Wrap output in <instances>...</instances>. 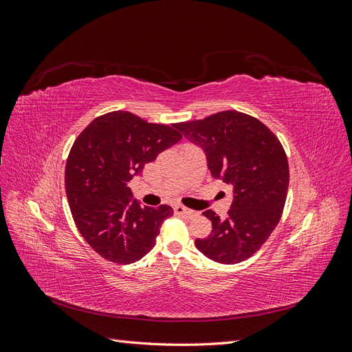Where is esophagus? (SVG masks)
<instances>
[{"mask_svg": "<svg viewBox=\"0 0 352 352\" xmlns=\"http://www.w3.org/2000/svg\"><path fill=\"white\" fill-rule=\"evenodd\" d=\"M175 212H176L177 216H185V217H188V219H190V217H194V216L198 214L197 211L189 210V208H186V207H184V206H176V207H175Z\"/></svg>", "mask_w": 352, "mask_h": 352, "instance_id": "34e87169", "label": "esophagus"}]
</instances>
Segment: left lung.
I'll return each mask as SVG.
<instances>
[{"mask_svg": "<svg viewBox=\"0 0 352 352\" xmlns=\"http://www.w3.org/2000/svg\"><path fill=\"white\" fill-rule=\"evenodd\" d=\"M175 127L202 148L211 176L233 188L225 220L212 210L202 212L212 229L195 239L198 251L220 264L247 260L267 241L285 207L289 166L282 144L260 120L235 110Z\"/></svg>", "mask_w": 352, "mask_h": 352, "instance_id": "obj_1", "label": "left lung"}]
</instances>
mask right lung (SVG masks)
I'll return each mask as SVG.
<instances>
[{
    "mask_svg": "<svg viewBox=\"0 0 352 352\" xmlns=\"http://www.w3.org/2000/svg\"><path fill=\"white\" fill-rule=\"evenodd\" d=\"M180 140L175 124L111 111L92 120L74 141L66 164L69 206L83 239L105 260L131 264L154 248L173 208L141 206L127 184Z\"/></svg>",
    "mask_w": 352,
    "mask_h": 352,
    "instance_id": "right-lung-1",
    "label": "right lung"
}]
</instances>
